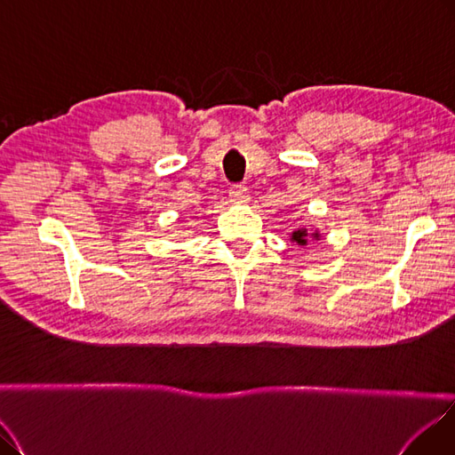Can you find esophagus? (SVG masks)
I'll return each mask as SVG.
<instances>
[{
	"mask_svg": "<svg viewBox=\"0 0 455 455\" xmlns=\"http://www.w3.org/2000/svg\"><path fill=\"white\" fill-rule=\"evenodd\" d=\"M229 197L233 199V202L244 204V202H248V188L244 185H231Z\"/></svg>",
	"mask_w": 455,
	"mask_h": 455,
	"instance_id": "esophagus-1",
	"label": "esophagus"
}]
</instances>
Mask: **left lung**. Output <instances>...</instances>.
Here are the masks:
<instances>
[{
  "label": "left lung",
  "mask_w": 455,
  "mask_h": 455,
  "mask_svg": "<svg viewBox=\"0 0 455 455\" xmlns=\"http://www.w3.org/2000/svg\"><path fill=\"white\" fill-rule=\"evenodd\" d=\"M310 239L319 241V231L310 233V231H307L306 228H300V229H297V231L291 233V241L297 243V244H300V246H306V244H307V241H310Z\"/></svg>",
  "instance_id": "obj_1"
}]
</instances>
